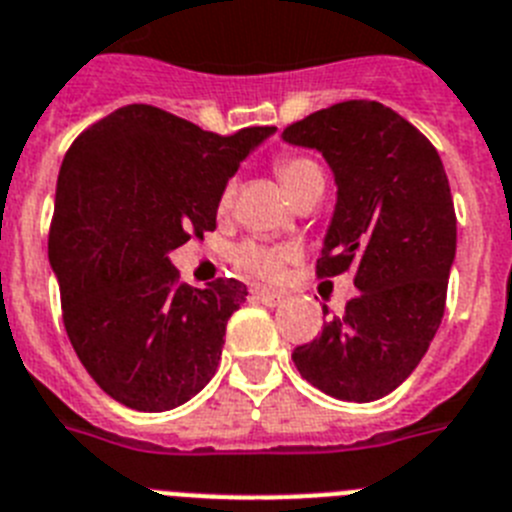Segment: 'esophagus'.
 <instances>
[{
    "label": "esophagus",
    "mask_w": 512,
    "mask_h": 512,
    "mask_svg": "<svg viewBox=\"0 0 512 512\" xmlns=\"http://www.w3.org/2000/svg\"><path fill=\"white\" fill-rule=\"evenodd\" d=\"M255 299L262 301L265 306H278L286 301V296L278 291H270V288H255Z\"/></svg>",
    "instance_id": "34e87169"
}]
</instances>
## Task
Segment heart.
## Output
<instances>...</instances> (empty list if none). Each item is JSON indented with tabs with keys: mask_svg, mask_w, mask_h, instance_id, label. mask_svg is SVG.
<instances>
[{
	"mask_svg": "<svg viewBox=\"0 0 512 512\" xmlns=\"http://www.w3.org/2000/svg\"><path fill=\"white\" fill-rule=\"evenodd\" d=\"M275 172L283 180L293 201L301 198L304 193H311V190H324V185H327V175H324L322 164L317 159L304 157V154H286V157H281L275 162ZM231 198H234V182H226L219 195L221 211L231 206ZM291 260H296V247H291V244H265L247 239V242H242L234 250V262H237L239 268L244 273L265 278V281H275Z\"/></svg>",
	"mask_w": 512,
	"mask_h": 512,
	"instance_id": "heart-1",
	"label": "heart"
}]
</instances>
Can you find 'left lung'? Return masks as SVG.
<instances>
[{
	"label": "left lung",
	"instance_id": "1",
	"mask_svg": "<svg viewBox=\"0 0 512 512\" xmlns=\"http://www.w3.org/2000/svg\"><path fill=\"white\" fill-rule=\"evenodd\" d=\"M283 141L322 151L335 172L337 203L317 275L353 268L358 288L342 317L293 350V363L330 397L373 402L415 371L441 327L456 257L446 170L410 121L373 100L306 115Z\"/></svg>",
	"mask_w": 512,
	"mask_h": 512
}]
</instances>
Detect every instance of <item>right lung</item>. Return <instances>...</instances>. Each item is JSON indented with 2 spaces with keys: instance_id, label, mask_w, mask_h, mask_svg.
<instances>
[{
  "instance_id": "obj_1",
  "label": "right lung",
  "mask_w": 512,
  "mask_h": 512,
  "mask_svg": "<svg viewBox=\"0 0 512 512\" xmlns=\"http://www.w3.org/2000/svg\"><path fill=\"white\" fill-rule=\"evenodd\" d=\"M270 133L275 126L219 136L154 105H126L66 151L48 260L71 348L115 402L172 410L219 368L247 286H185L170 252L216 229L221 190Z\"/></svg>"
}]
</instances>
